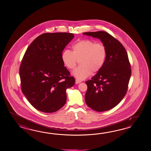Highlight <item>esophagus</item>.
Wrapping results in <instances>:
<instances>
[{
  "label": "esophagus",
  "mask_w": 151,
  "mask_h": 151,
  "mask_svg": "<svg viewBox=\"0 0 151 151\" xmlns=\"http://www.w3.org/2000/svg\"><path fill=\"white\" fill-rule=\"evenodd\" d=\"M81 81H80V80H78V79H76V83H77V84H78V83H80Z\"/></svg>",
  "instance_id": "obj_1"
}]
</instances>
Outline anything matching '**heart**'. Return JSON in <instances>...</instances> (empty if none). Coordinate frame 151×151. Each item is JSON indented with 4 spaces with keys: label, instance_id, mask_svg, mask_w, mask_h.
I'll return each mask as SVG.
<instances>
[{
    "label": "heart",
    "instance_id": "heart-1",
    "mask_svg": "<svg viewBox=\"0 0 151 151\" xmlns=\"http://www.w3.org/2000/svg\"><path fill=\"white\" fill-rule=\"evenodd\" d=\"M73 51L66 50L61 54V59L68 69H73L79 60L80 66L72 72V75L78 80H83L91 72H96L103 68L106 60L107 49L101 42L84 39L74 44Z\"/></svg>",
    "mask_w": 151,
    "mask_h": 151
}]
</instances>
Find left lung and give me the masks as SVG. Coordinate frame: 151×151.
<instances>
[{"mask_svg":"<svg viewBox=\"0 0 151 151\" xmlns=\"http://www.w3.org/2000/svg\"><path fill=\"white\" fill-rule=\"evenodd\" d=\"M83 35L99 39L107 49L103 68L86 82L85 97L91 109L104 112L116 107L125 96L131 76L128 55L122 44L107 32H85Z\"/></svg>","mask_w":151,"mask_h":151,"instance_id":"left-lung-1","label":"left lung"}]
</instances>
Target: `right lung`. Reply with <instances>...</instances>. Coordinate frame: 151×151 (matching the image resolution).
<instances>
[{"instance_id": "1", "label": "right lung", "mask_w": 151, "mask_h": 151, "mask_svg": "<svg viewBox=\"0 0 151 151\" xmlns=\"http://www.w3.org/2000/svg\"><path fill=\"white\" fill-rule=\"evenodd\" d=\"M71 33H46L29 45L20 66L23 94L35 109L55 112L66 102V90L75 79L64 67L61 54L74 38Z\"/></svg>"}]
</instances>
